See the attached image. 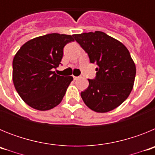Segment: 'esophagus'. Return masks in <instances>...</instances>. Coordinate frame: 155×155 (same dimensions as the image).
Returning a JSON list of instances; mask_svg holds the SVG:
<instances>
[{
  "mask_svg": "<svg viewBox=\"0 0 155 155\" xmlns=\"http://www.w3.org/2000/svg\"><path fill=\"white\" fill-rule=\"evenodd\" d=\"M79 78H80V77H76V76H74V81L78 80V79Z\"/></svg>",
  "mask_w": 155,
  "mask_h": 155,
  "instance_id": "1",
  "label": "esophagus"
}]
</instances>
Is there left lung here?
<instances>
[{
    "label": "left lung",
    "mask_w": 155,
    "mask_h": 155,
    "mask_svg": "<svg viewBox=\"0 0 155 155\" xmlns=\"http://www.w3.org/2000/svg\"><path fill=\"white\" fill-rule=\"evenodd\" d=\"M98 68L94 79L81 96L87 107L96 113H107L128 98L136 76V66L121 42L105 32L95 31L73 35Z\"/></svg>",
    "instance_id": "obj_1"
}]
</instances>
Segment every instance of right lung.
Here are the masks:
<instances>
[{
    "label": "right lung",
    "mask_w": 155,
    "mask_h": 155,
    "mask_svg": "<svg viewBox=\"0 0 155 155\" xmlns=\"http://www.w3.org/2000/svg\"><path fill=\"white\" fill-rule=\"evenodd\" d=\"M73 35L51 33L23 44L13 59L12 80L21 99L39 111L50 110L61 103L73 77L57 75L66 44Z\"/></svg>",
    "instance_id": "obj_1"
}]
</instances>
